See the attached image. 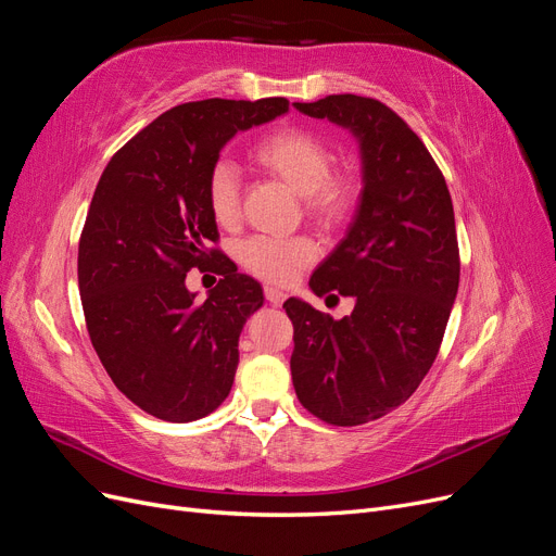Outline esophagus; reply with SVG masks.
I'll return each mask as SVG.
<instances>
[{"label":"esophagus","mask_w":556,"mask_h":556,"mask_svg":"<svg viewBox=\"0 0 556 556\" xmlns=\"http://www.w3.org/2000/svg\"><path fill=\"white\" fill-rule=\"evenodd\" d=\"M264 296H266L268 304L280 306L282 301H285V296H288V294H285V292L278 290V288H274V285H266V288H264Z\"/></svg>","instance_id":"1"}]
</instances>
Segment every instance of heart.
Masks as SVG:
<instances>
[{
    "mask_svg": "<svg viewBox=\"0 0 556 556\" xmlns=\"http://www.w3.org/2000/svg\"><path fill=\"white\" fill-rule=\"evenodd\" d=\"M252 157L304 199V211L323 227L345 223L357 199V182L348 174H331V150L301 127H280L255 146ZM206 199L217 225L231 227L241 215V180L233 164L217 162L206 180ZM241 264L268 282H290L315 262L317 245L306 237H252L239 248Z\"/></svg>",
    "mask_w": 556,
    "mask_h": 556,
    "instance_id": "1",
    "label": "heart"
}]
</instances>
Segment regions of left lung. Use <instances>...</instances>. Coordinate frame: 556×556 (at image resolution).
I'll return each instance as SVG.
<instances>
[{"label":"left lung","mask_w":556,"mask_h":556,"mask_svg":"<svg viewBox=\"0 0 556 556\" xmlns=\"http://www.w3.org/2000/svg\"><path fill=\"white\" fill-rule=\"evenodd\" d=\"M294 106L359 143L355 217L308 282L317 296H352L355 308L333 319L296 296L282 304L301 406L327 425L357 427L406 403L439 355L459 288L452 199L425 143L378 99L329 94Z\"/></svg>","instance_id":"8db88e82"}]
</instances>
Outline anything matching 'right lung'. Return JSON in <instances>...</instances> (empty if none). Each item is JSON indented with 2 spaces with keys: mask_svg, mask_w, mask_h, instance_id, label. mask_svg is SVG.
<instances>
[{
  "mask_svg": "<svg viewBox=\"0 0 556 556\" xmlns=\"http://www.w3.org/2000/svg\"><path fill=\"white\" fill-rule=\"evenodd\" d=\"M285 97L174 106L111 157L78 243V290L97 357L131 403L166 422L206 417L227 399L239 336L262 285L220 250L206 180L237 131L288 113ZM224 274L206 302L190 267Z\"/></svg>",
  "mask_w": 556,
  "mask_h": 556,
  "instance_id": "obj_1",
  "label": "right lung"
}]
</instances>
